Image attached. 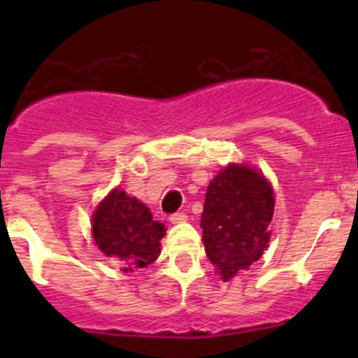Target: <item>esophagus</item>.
Segmentation results:
<instances>
[{
    "label": "esophagus",
    "instance_id": "34e87169",
    "mask_svg": "<svg viewBox=\"0 0 358 358\" xmlns=\"http://www.w3.org/2000/svg\"><path fill=\"white\" fill-rule=\"evenodd\" d=\"M169 220L172 224H182V222H186V220H188V215H186V213H173V215H170Z\"/></svg>",
    "mask_w": 358,
    "mask_h": 358
}]
</instances>
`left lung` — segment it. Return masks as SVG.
<instances>
[{
  "mask_svg": "<svg viewBox=\"0 0 358 358\" xmlns=\"http://www.w3.org/2000/svg\"><path fill=\"white\" fill-rule=\"evenodd\" d=\"M274 192L260 170L227 164L210 182L201 217L202 242L224 281L260 260L271 240Z\"/></svg>",
  "mask_w": 358,
  "mask_h": 358,
  "instance_id": "left-lung-1",
  "label": "left lung"
}]
</instances>
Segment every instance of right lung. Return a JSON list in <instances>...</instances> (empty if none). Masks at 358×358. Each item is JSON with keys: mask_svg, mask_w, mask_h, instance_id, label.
I'll return each mask as SVG.
<instances>
[{"mask_svg": "<svg viewBox=\"0 0 358 358\" xmlns=\"http://www.w3.org/2000/svg\"><path fill=\"white\" fill-rule=\"evenodd\" d=\"M91 229L98 249L132 273L157 260L166 227L152 220L143 202L115 188L94 210Z\"/></svg>", "mask_w": 358, "mask_h": 358, "instance_id": "add662e5", "label": "right lung"}]
</instances>
